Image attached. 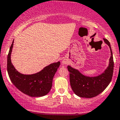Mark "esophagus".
I'll list each match as a JSON object with an SVG mask.
<instances>
[{
  "instance_id": "34e87169",
  "label": "esophagus",
  "mask_w": 120,
  "mask_h": 120,
  "mask_svg": "<svg viewBox=\"0 0 120 120\" xmlns=\"http://www.w3.org/2000/svg\"><path fill=\"white\" fill-rule=\"evenodd\" d=\"M62 65H66V64H67V61L65 60H63L62 62Z\"/></svg>"
}]
</instances>
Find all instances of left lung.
Here are the masks:
<instances>
[{"label": "left lung", "mask_w": 120, "mask_h": 120, "mask_svg": "<svg viewBox=\"0 0 120 120\" xmlns=\"http://www.w3.org/2000/svg\"><path fill=\"white\" fill-rule=\"evenodd\" d=\"M103 40L110 49L111 56L109 65L103 73L96 77H87L82 75L77 69L68 66L71 89L79 97L86 98L96 97L103 92L112 81L114 69L113 53L110 42L106 39Z\"/></svg>", "instance_id": "8db88e82"}]
</instances>
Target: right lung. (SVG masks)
<instances>
[{
  "mask_svg": "<svg viewBox=\"0 0 120 120\" xmlns=\"http://www.w3.org/2000/svg\"><path fill=\"white\" fill-rule=\"evenodd\" d=\"M12 43L7 55V69L13 84L23 94L32 97L45 95L52 87V79L60 65V62L53 63L43 70L33 75H23L18 72L11 61V54L13 47Z\"/></svg>",
  "mask_w": 120,
  "mask_h": 120,
  "instance_id": "add662e5",
  "label": "right lung"
}]
</instances>
